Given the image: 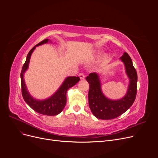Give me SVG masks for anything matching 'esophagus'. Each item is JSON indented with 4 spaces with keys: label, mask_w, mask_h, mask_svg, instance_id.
<instances>
[{
    "label": "esophagus",
    "mask_w": 158,
    "mask_h": 158,
    "mask_svg": "<svg viewBox=\"0 0 158 158\" xmlns=\"http://www.w3.org/2000/svg\"><path fill=\"white\" fill-rule=\"evenodd\" d=\"M79 77H80V78L81 80H83V79L85 78V76L84 74H83V73H80V74H79Z\"/></svg>",
    "instance_id": "obj_1"
}]
</instances>
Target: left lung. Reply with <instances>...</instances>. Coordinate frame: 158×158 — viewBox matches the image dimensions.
<instances>
[{"label": "left lung", "instance_id": "left-lung-1", "mask_svg": "<svg viewBox=\"0 0 158 158\" xmlns=\"http://www.w3.org/2000/svg\"><path fill=\"white\" fill-rule=\"evenodd\" d=\"M125 64L127 74L130 79L128 92L121 99L112 101L104 96L101 90L99 76L96 73H90L86 77L89 84L88 92L89 106L94 115L102 120L117 118L130 108L136 99L137 92V73L131 58L127 52L121 57Z\"/></svg>", "mask_w": 158, "mask_h": 158}]
</instances>
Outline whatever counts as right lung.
I'll use <instances>...</instances> for the list:
<instances>
[{
  "label": "right lung",
  "instance_id": "add662e5",
  "mask_svg": "<svg viewBox=\"0 0 158 158\" xmlns=\"http://www.w3.org/2000/svg\"><path fill=\"white\" fill-rule=\"evenodd\" d=\"M48 41V39H45L40 42L39 44L33 47L29 52V53L27 54L26 60L23 65L20 74L22 94L26 103L35 111L44 114V115L54 116L59 114L63 111L66 103V92L70 88L74 86L78 82L80 78L78 76H70V77L66 78L58 91L54 95H52L51 98L44 100V101H38V100L33 99L31 96L30 94L28 93L26 86L24 80H23V73L28 68L31 53L33 50L35 49V47L46 44Z\"/></svg>",
  "mask_w": 158,
  "mask_h": 158
}]
</instances>
